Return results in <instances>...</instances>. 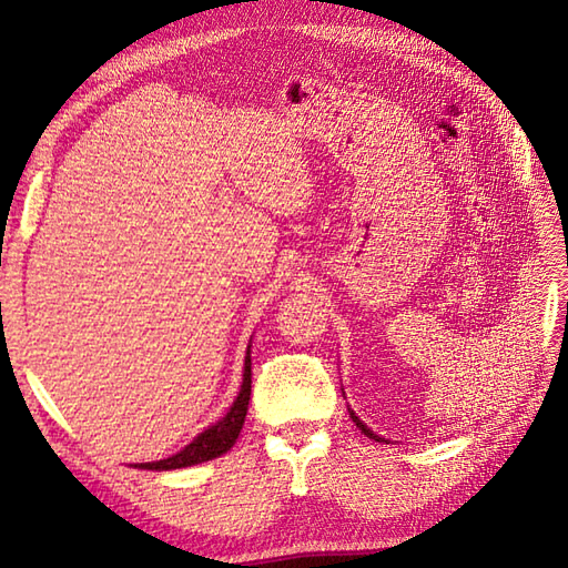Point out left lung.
<instances>
[{
	"label": "left lung",
	"instance_id": "obj_1",
	"mask_svg": "<svg viewBox=\"0 0 568 568\" xmlns=\"http://www.w3.org/2000/svg\"><path fill=\"white\" fill-rule=\"evenodd\" d=\"M347 409H349V407H347ZM349 417H353V422H355V425H357L359 429H363V432H365V435H367L369 439H375V442H385V437H379V435H375V432H373V429H369V427L365 425V422H363V419H359V417L355 415V412H353V409H349Z\"/></svg>",
	"mask_w": 568,
	"mask_h": 568
}]
</instances>
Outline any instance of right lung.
I'll return each instance as SVG.
<instances>
[{"mask_svg":"<svg viewBox=\"0 0 568 568\" xmlns=\"http://www.w3.org/2000/svg\"><path fill=\"white\" fill-rule=\"evenodd\" d=\"M248 402H251V345L245 349V363H243V385L239 397L231 405V409L225 415L211 425L209 429H203L199 437H195L191 445H185L176 455H171L166 459L159 462H139L133 467L139 469H149V471H171V469H183V467H193V464L201 462H211L215 457H221L229 452L235 439H239L245 415H248Z\"/></svg>","mask_w":568,"mask_h":568,"instance_id":"right-lung-1","label":"right lung"}]
</instances>
